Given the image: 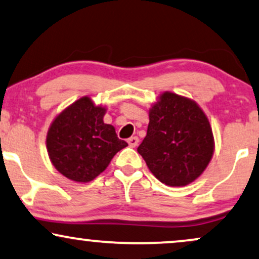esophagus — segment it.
<instances>
[{
    "label": "esophagus",
    "instance_id": "esophagus-1",
    "mask_svg": "<svg viewBox=\"0 0 259 259\" xmlns=\"http://www.w3.org/2000/svg\"><path fill=\"white\" fill-rule=\"evenodd\" d=\"M127 143H129L130 147L135 148V147L139 145V137L137 136H132L130 139H127Z\"/></svg>",
    "mask_w": 259,
    "mask_h": 259
}]
</instances>
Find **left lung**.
<instances>
[{
	"label": "left lung",
	"instance_id": "8db88e82",
	"mask_svg": "<svg viewBox=\"0 0 259 259\" xmlns=\"http://www.w3.org/2000/svg\"><path fill=\"white\" fill-rule=\"evenodd\" d=\"M160 182L184 186L202 175L214 152L209 120L195 101L165 92L149 112L137 148Z\"/></svg>",
	"mask_w": 259,
	"mask_h": 259
}]
</instances>
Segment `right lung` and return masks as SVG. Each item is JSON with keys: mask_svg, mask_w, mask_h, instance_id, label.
Returning a JSON list of instances; mask_svg holds the SVG:
<instances>
[{"mask_svg": "<svg viewBox=\"0 0 259 259\" xmlns=\"http://www.w3.org/2000/svg\"><path fill=\"white\" fill-rule=\"evenodd\" d=\"M105 109L83 97L64 110L51 124L48 153L60 173L74 182L86 183L105 171L117 152L127 143L103 120Z\"/></svg>", "mask_w": 259, "mask_h": 259, "instance_id": "1", "label": "right lung"}]
</instances>
